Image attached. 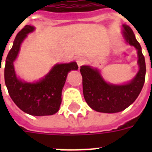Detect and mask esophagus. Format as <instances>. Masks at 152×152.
Segmentation results:
<instances>
[{
  "label": "esophagus",
  "mask_w": 152,
  "mask_h": 152,
  "mask_svg": "<svg viewBox=\"0 0 152 152\" xmlns=\"http://www.w3.org/2000/svg\"><path fill=\"white\" fill-rule=\"evenodd\" d=\"M86 62L85 59H83V58H78L77 59V61H76V63H77V64H78L79 67H80L81 65H83L84 63Z\"/></svg>",
  "instance_id": "34e87169"
}]
</instances>
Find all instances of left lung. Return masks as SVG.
<instances>
[{
  "label": "left lung",
  "instance_id": "1",
  "mask_svg": "<svg viewBox=\"0 0 152 152\" xmlns=\"http://www.w3.org/2000/svg\"><path fill=\"white\" fill-rule=\"evenodd\" d=\"M122 27L121 33L124 39L137 50L139 71L132 80L123 84L110 83L104 80L96 68L89 65L80 67L86 102L94 110L101 113H113L125 110L137 99L145 81L146 64L141 46L131 27L125 24Z\"/></svg>",
  "mask_w": 152,
  "mask_h": 152
}]
</instances>
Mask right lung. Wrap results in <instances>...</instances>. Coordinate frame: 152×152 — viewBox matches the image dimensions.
Listing matches in <instances>:
<instances>
[{
	"label": "right lung",
	"mask_w": 152,
	"mask_h": 152,
	"mask_svg": "<svg viewBox=\"0 0 152 152\" xmlns=\"http://www.w3.org/2000/svg\"><path fill=\"white\" fill-rule=\"evenodd\" d=\"M34 29L33 26L26 25L15 37L6 57L4 81L11 99L21 110L33 116L53 115L59 110L68 72L77 70L78 65L75 61L56 64L43 78L33 83L18 78L13 63L23 40Z\"/></svg>",
	"instance_id": "right-lung-1"
}]
</instances>
